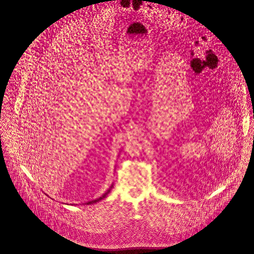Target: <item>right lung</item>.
Masks as SVG:
<instances>
[{"mask_svg":"<svg viewBox=\"0 0 254 254\" xmlns=\"http://www.w3.org/2000/svg\"><path fill=\"white\" fill-rule=\"evenodd\" d=\"M112 189V185H111V187L109 188V190H108V191L107 192H105L101 197H99V198H97V199H95V200H91V201H88V202H86V204H93V203H96V202H98V201H100V200H102L103 198H105L107 195H108V193L110 192V190Z\"/></svg>","mask_w":254,"mask_h":254,"instance_id":"add662e5","label":"right lung"}]
</instances>
